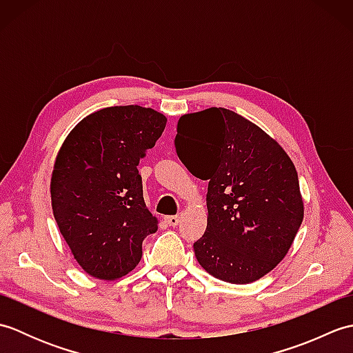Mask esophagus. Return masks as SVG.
<instances>
[{"mask_svg": "<svg viewBox=\"0 0 353 353\" xmlns=\"http://www.w3.org/2000/svg\"><path fill=\"white\" fill-rule=\"evenodd\" d=\"M165 220H167V223L170 224V226L176 228L177 224L181 223V216H179V215H170V216H167V219H165Z\"/></svg>", "mask_w": 353, "mask_h": 353, "instance_id": "esophagus-1", "label": "esophagus"}]
</instances>
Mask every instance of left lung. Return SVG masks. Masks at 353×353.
Masks as SVG:
<instances>
[{
	"label": "left lung",
	"mask_w": 353,
	"mask_h": 353,
	"mask_svg": "<svg viewBox=\"0 0 353 353\" xmlns=\"http://www.w3.org/2000/svg\"><path fill=\"white\" fill-rule=\"evenodd\" d=\"M174 145L191 174L209 181L208 226L194 243L199 264L239 285L272 272L303 220L288 154L258 125L223 108L181 117Z\"/></svg>",
	"instance_id": "8db88e82"
}]
</instances>
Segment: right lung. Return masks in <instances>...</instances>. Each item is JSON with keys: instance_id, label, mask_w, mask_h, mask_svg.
I'll list each match as a JSON object with an SVG mask.
<instances>
[{"instance_id": "obj_1", "label": "right lung", "mask_w": 353, "mask_h": 353, "mask_svg": "<svg viewBox=\"0 0 353 353\" xmlns=\"http://www.w3.org/2000/svg\"><path fill=\"white\" fill-rule=\"evenodd\" d=\"M167 124L150 108L112 106L74 127L56 157L51 205L80 267L112 281L138 265L157 220L142 196L138 165Z\"/></svg>"}]
</instances>
